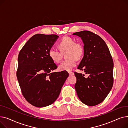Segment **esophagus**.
<instances>
[{"label": "esophagus", "mask_w": 128, "mask_h": 128, "mask_svg": "<svg viewBox=\"0 0 128 128\" xmlns=\"http://www.w3.org/2000/svg\"><path fill=\"white\" fill-rule=\"evenodd\" d=\"M68 72V74H69L70 75H73L74 74V73L72 72H70L69 71Z\"/></svg>", "instance_id": "esophagus-1"}]
</instances>
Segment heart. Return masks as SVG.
<instances>
[{
    "mask_svg": "<svg viewBox=\"0 0 128 128\" xmlns=\"http://www.w3.org/2000/svg\"><path fill=\"white\" fill-rule=\"evenodd\" d=\"M60 51L51 49L49 51V56L53 62L58 63L62 59V53L67 51L66 56L68 58L63 61L58 66L60 71L71 70L77 64V60L82 57L84 52L82 44L75 42V40L70 37H64L60 40L58 44Z\"/></svg>",
    "mask_w": 128,
    "mask_h": 128,
    "instance_id": "heart-1",
    "label": "heart"
}]
</instances>
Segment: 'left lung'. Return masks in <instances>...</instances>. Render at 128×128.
I'll use <instances>...</instances> for the list:
<instances>
[{
  "label": "left lung",
  "mask_w": 128,
  "mask_h": 128,
  "mask_svg": "<svg viewBox=\"0 0 128 128\" xmlns=\"http://www.w3.org/2000/svg\"><path fill=\"white\" fill-rule=\"evenodd\" d=\"M74 35L82 38L84 56L78 69L89 76L75 72L77 82L75 90L80 100L93 106L102 102L111 90L113 82V60L104 40L88 30L76 32Z\"/></svg>",
  "instance_id": "1"
}]
</instances>
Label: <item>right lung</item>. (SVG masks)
I'll use <instances>...</instances> for the list:
<instances>
[{
	"label": "right lung",
	"instance_id": "obj_1",
	"mask_svg": "<svg viewBox=\"0 0 128 128\" xmlns=\"http://www.w3.org/2000/svg\"><path fill=\"white\" fill-rule=\"evenodd\" d=\"M58 36L41 34L32 36L20 50L17 79L22 94L37 107L52 104L58 98L68 77L66 70L52 72L58 66L49 56V51Z\"/></svg>",
	"mask_w": 128,
	"mask_h": 128
}]
</instances>
